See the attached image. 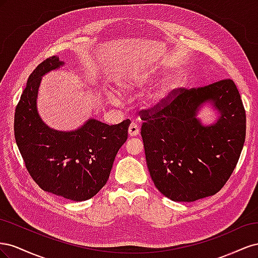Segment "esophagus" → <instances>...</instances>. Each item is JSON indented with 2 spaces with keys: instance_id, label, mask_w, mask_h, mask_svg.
Listing matches in <instances>:
<instances>
[{
  "instance_id": "esophagus-1",
  "label": "esophagus",
  "mask_w": 258,
  "mask_h": 258,
  "mask_svg": "<svg viewBox=\"0 0 258 258\" xmlns=\"http://www.w3.org/2000/svg\"><path fill=\"white\" fill-rule=\"evenodd\" d=\"M128 134L130 137H136L139 135V127L136 122H131L129 129H128Z\"/></svg>"
}]
</instances>
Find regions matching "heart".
Returning a JSON list of instances; mask_svg holds the SVG:
<instances>
[{
    "label": "heart",
    "instance_id": "1",
    "mask_svg": "<svg viewBox=\"0 0 258 258\" xmlns=\"http://www.w3.org/2000/svg\"><path fill=\"white\" fill-rule=\"evenodd\" d=\"M147 81L148 80L146 75H135L128 77V79L121 80L119 83V88L123 92H132L137 89H142L147 83ZM174 81L171 79L163 81L159 86H157V88L151 93V96L148 97V103L155 104L160 102V101L165 99L171 92V90L174 88Z\"/></svg>",
    "mask_w": 258,
    "mask_h": 258
}]
</instances>
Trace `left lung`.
<instances>
[{
  "mask_svg": "<svg viewBox=\"0 0 258 258\" xmlns=\"http://www.w3.org/2000/svg\"><path fill=\"white\" fill-rule=\"evenodd\" d=\"M207 100L221 113L218 122L208 127L196 118ZM139 114L147 168L162 195L191 202L223 188L237 166L246 130L245 110L232 80L173 89Z\"/></svg>",
  "mask_w": 258,
  "mask_h": 258,
  "instance_id": "1",
  "label": "left lung"
}]
</instances>
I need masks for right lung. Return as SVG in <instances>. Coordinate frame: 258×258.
<instances>
[{"label":"right lung","instance_id":"1","mask_svg":"<svg viewBox=\"0 0 258 258\" xmlns=\"http://www.w3.org/2000/svg\"><path fill=\"white\" fill-rule=\"evenodd\" d=\"M61 64L58 57H49L29 76L15 112V139L29 174L43 190L84 201L106 184L115 156L127 141L130 120L110 126L89 119L72 132L46 126L36 111L38 85Z\"/></svg>","mask_w":258,"mask_h":258}]
</instances>
